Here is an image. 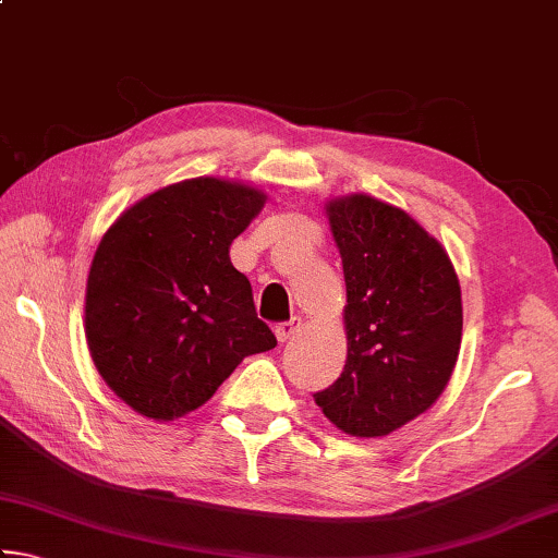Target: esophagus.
Returning a JSON list of instances; mask_svg holds the SVG:
<instances>
[{"instance_id": "34e87169", "label": "esophagus", "mask_w": 558, "mask_h": 558, "mask_svg": "<svg viewBox=\"0 0 558 558\" xmlns=\"http://www.w3.org/2000/svg\"><path fill=\"white\" fill-rule=\"evenodd\" d=\"M300 327H302V317H290L288 323L276 325V337L280 342H288V339H292L300 332Z\"/></svg>"}]
</instances>
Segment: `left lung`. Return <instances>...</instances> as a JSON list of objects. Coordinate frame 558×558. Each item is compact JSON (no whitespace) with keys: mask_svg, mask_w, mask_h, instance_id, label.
Instances as JSON below:
<instances>
[{"mask_svg":"<svg viewBox=\"0 0 558 558\" xmlns=\"http://www.w3.org/2000/svg\"><path fill=\"white\" fill-rule=\"evenodd\" d=\"M327 216L347 282V364L315 401L349 436H389L450 381L460 282L446 248L396 206L352 194L329 202Z\"/></svg>","mask_w":558,"mask_h":558,"instance_id":"left-lung-1","label":"left lung"}]
</instances>
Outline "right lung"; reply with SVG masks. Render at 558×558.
Here are the masks:
<instances>
[{"mask_svg":"<svg viewBox=\"0 0 558 558\" xmlns=\"http://www.w3.org/2000/svg\"><path fill=\"white\" fill-rule=\"evenodd\" d=\"M266 204L248 184L196 177L157 189L102 235L86 286L88 349L132 411L199 409L243 356L278 344L229 248Z\"/></svg>","mask_w":558,"mask_h":558,"instance_id":"add662e5","label":"right lung"}]
</instances>
